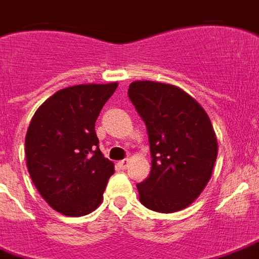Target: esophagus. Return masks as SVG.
I'll use <instances>...</instances> for the list:
<instances>
[{
    "instance_id": "1",
    "label": "esophagus",
    "mask_w": 259,
    "mask_h": 259,
    "mask_svg": "<svg viewBox=\"0 0 259 259\" xmlns=\"http://www.w3.org/2000/svg\"><path fill=\"white\" fill-rule=\"evenodd\" d=\"M127 165H129V159H125V160H121L118 163V167L121 169H126L127 168Z\"/></svg>"
}]
</instances>
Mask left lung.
<instances>
[{
    "label": "left lung",
    "mask_w": 259,
    "mask_h": 259,
    "mask_svg": "<svg viewBox=\"0 0 259 259\" xmlns=\"http://www.w3.org/2000/svg\"><path fill=\"white\" fill-rule=\"evenodd\" d=\"M127 95L147 126L152 157L149 177L137 185L140 201L155 212L182 210L204 190L216 161L208 114L171 84L134 81Z\"/></svg>",
    "instance_id": "1"
}]
</instances>
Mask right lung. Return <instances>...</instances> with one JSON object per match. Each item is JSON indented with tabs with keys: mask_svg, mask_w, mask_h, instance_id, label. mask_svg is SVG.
Masks as SVG:
<instances>
[{
	"mask_svg": "<svg viewBox=\"0 0 259 259\" xmlns=\"http://www.w3.org/2000/svg\"><path fill=\"white\" fill-rule=\"evenodd\" d=\"M118 84H85L55 92L33 114L25 136L29 177L43 200L66 216L94 212L114 163L99 149L95 122Z\"/></svg>",
	"mask_w": 259,
	"mask_h": 259,
	"instance_id": "add662e5",
	"label": "right lung"
}]
</instances>
